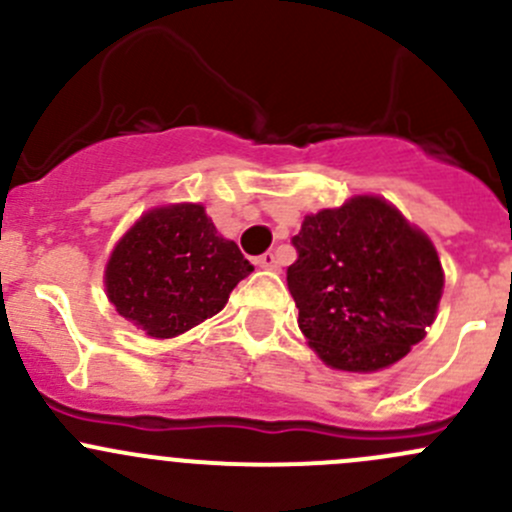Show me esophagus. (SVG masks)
<instances>
[{
	"mask_svg": "<svg viewBox=\"0 0 512 512\" xmlns=\"http://www.w3.org/2000/svg\"><path fill=\"white\" fill-rule=\"evenodd\" d=\"M257 265L265 267V270H275L277 272L282 267V262H280V257H277V252H265V255L257 260Z\"/></svg>",
	"mask_w": 512,
	"mask_h": 512,
	"instance_id": "34e87169",
	"label": "esophagus"
}]
</instances>
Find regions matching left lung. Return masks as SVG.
Here are the masks:
<instances>
[{
	"instance_id": "1",
	"label": "left lung",
	"mask_w": 512,
	"mask_h": 512,
	"mask_svg": "<svg viewBox=\"0 0 512 512\" xmlns=\"http://www.w3.org/2000/svg\"><path fill=\"white\" fill-rule=\"evenodd\" d=\"M292 245L287 287L297 324L329 366L386 369L426 337L443 292L441 260L384 198L356 195L307 215Z\"/></svg>"
}]
</instances>
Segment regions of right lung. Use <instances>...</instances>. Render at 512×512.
<instances>
[{"mask_svg":"<svg viewBox=\"0 0 512 512\" xmlns=\"http://www.w3.org/2000/svg\"><path fill=\"white\" fill-rule=\"evenodd\" d=\"M255 267L218 235L203 205L148 210L113 247L106 294L123 319L170 339L218 314Z\"/></svg>","mask_w":512,"mask_h":512,"instance_id":"1","label":"right lung"}]
</instances>
